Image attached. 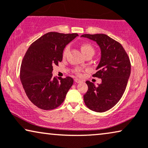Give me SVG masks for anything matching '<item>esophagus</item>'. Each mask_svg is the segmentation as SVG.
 Returning a JSON list of instances; mask_svg holds the SVG:
<instances>
[{"instance_id":"34e87169","label":"esophagus","mask_w":148,"mask_h":148,"mask_svg":"<svg viewBox=\"0 0 148 148\" xmlns=\"http://www.w3.org/2000/svg\"><path fill=\"white\" fill-rule=\"evenodd\" d=\"M74 81H75L76 83H79V82H81L82 80H80V79H78V78H75V79H74Z\"/></svg>"}]
</instances>
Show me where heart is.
<instances>
[{
  "label": "heart",
  "instance_id": "obj_1",
  "mask_svg": "<svg viewBox=\"0 0 148 148\" xmlns=\"http://www.w3.org/2000/svg\"><path fill=\"white\" fill-rule=\"evenodd\" d=\"M80 49H81L82 53L84 54V56H85L86 54H94L95 49L94 47L92 46L91 45L89 44V43H82V44L80 45ZM69 51V47L66 46L64 49V51H63V58H66L67 54H68ZM73 72L77 76H81L82 70L80 68H75L73 69Z\"/></svg>",
  "mask_w": 148,
  "mask_h": 148
}]
</instances>
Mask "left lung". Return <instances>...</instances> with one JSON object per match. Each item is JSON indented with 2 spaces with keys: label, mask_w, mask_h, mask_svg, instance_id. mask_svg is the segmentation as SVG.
Instances as JSON below:
<instances>
[{
  "label": "left lung",
  "mask_w": 148,
  "mask_h": 148,
  "mask_svg": "<svg viewBox=\"0 0 148 148\" xmlns=\"http://www.w3.org/2000/svg\"><path fill=\"white\" fill-rule=\"evenodd\" d=\"M99 45L101 58L92 77L101 78L97 86L87 80L88 90L84 95L86 107L92 111L103 112L111 109L123 95L131 74V62L121 43L106 34H82Z\"/></svg>",
  "instance_id": "left-lung-1"
}]
</instances>
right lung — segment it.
Segmentation results:
<instances>
[{"mask_svg":"<svg viewBox=\"0 0 148 148\" xmlns=\"http://www.w3.org/2000/svg\"><path fill=\"white\" fill-rule=\"evenodd\" d=\"M78 36L51 32L27 49L21 62L20 80L27 97L38 108L53 110L64 102L74 80L70 76L53 77V66L62 62L65 47Z\"/></svg>","mask_w":148,"mask_h":148,"instance_id":"obj_1","label":"right lung"}]
</instances>
